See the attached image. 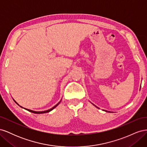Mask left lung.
I'll return each mask as SVG.
<instances>
[{
  "mask_svg": "<svg viewBox=\"0 0 147 147\" xmlns=\"http://www.w3.org/2000/svg\"><path fill=\"white\" fill-rule=\"evenodd\" d=\"M140 87H141V86H140ZM93 105H94V104H93ZM95 107H96L95 105H94ZM96 107L97 108V109H99V107ZM104 110V111H105V112H110V111H107V110Z\"/></svg>",
  "mask_w": 147,
  "mask_h": 147,
  "instance_id": "obj_1",
  "label": "left lung"
}]
</instances>
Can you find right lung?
<instances>
[{
  "mask_svg": "<svg viewBox=\"0 0 147 147\" xmlns=\"http://www.w3.org/2000/svg\"><path fill=\"white\" fill-rule=\"evenodd\" d=\"M62 100V99H61ZM61 100L58 102V103H57L56 105H55L54 107H53L51 108V109H48V110H45V111H34V110H30V109H26V108H24V107H21V106H20L17 103V102L13 99V100H14L16 103L18 105H20L21 108H23V109H24L25 110H28V111H29V112H32V113H35V114H42V113H48V112H51V110H53V109H54L55 108H56V107L59 104H60V102H61Z\"/></svg>",
  "mask_w": 147,
  "mask_h": 147,
  "instance_id": "obj_1",
  "label": "right lung"
}]
</instances>
